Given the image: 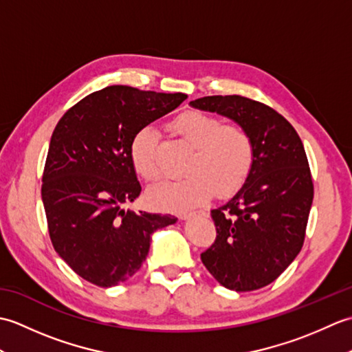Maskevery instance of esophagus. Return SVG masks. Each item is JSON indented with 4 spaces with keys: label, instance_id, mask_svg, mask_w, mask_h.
<instances>
[{
    "label": "esophagus",
    "instance_id": "1",
    "mask_svg": "<svg viewBox=\"0 0 352 352\" xmlns=\"http://www.w3.org/2000/svg\"><path fill=\"white\" fill-rule=\"evenodd\" d=\"M198 213H201V212H198ZM197 214V212H184V213H180V216H178V218L180 219H189V218H192V216H195Z\"/></svg>",
    "mask_w": 352,
    "mask_h": 352
}]
</instances>
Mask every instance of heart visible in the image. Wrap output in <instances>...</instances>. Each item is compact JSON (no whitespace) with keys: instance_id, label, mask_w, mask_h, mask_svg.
I'll list each match as a JSON object with an SVG mask.
<instances>
[{"instance_id":"1","label":"heart","mask_w":352,"mask_h":352,"mask_svg":"<svg viewBox=\"0 0 352 352\" xmlns=\"http://www.w3.org/2000/svg\"><path fill=\"white\" fill-rule=\"evenodd\" d=\"M170 131L190 146L186 175L148 190L149 204L160 210L183 212L204 204L213 193L228 197L243 186L254 164V142L242 125L188 110L172 119ZM134 170L145 182H157L162 166L153 126H142L130 145Z\"/></svg>"}]
</instances>
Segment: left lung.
<instances>
[{"label": "left lung", "instance_id": "1", "mask_svg": "<svg viewBox=\"0 0 352 352\" xmlns=\"http://www.w3.org/2000/svg\"><path fill=\"white\" fill-rule=\"evenodd\" d=\"M190 106L233 119L254 142L246 182L212 210L216 239L201 260L230 290L265 287L295 260L305 239L313 182L302 142L278 111L241 95L204 96Z\"/></svg>", "mask_w": 352, "mask_h": 352}]
</instances>
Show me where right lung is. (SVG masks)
Segmentation results:
<instances>
[{
	"label": "right lung",
	"mask_w": 352,
	"mask_h": 352,
	"mask_svg": "<svg viewBox=\"0 0 352 352\" xmlns=\"http://www.w3.org/2000/svg\"><path fill=\"white\" fill-rule=\"evenodd\" d=\"M184 94L109 86L72 106L52 131L42 201L52 246L81 278L111 287L136 274L151 234L170 214L124 210L140 195L130 145L142 126L177 109Z\"/></svg>",
	"instance_id": "1"
}]
</instances>
